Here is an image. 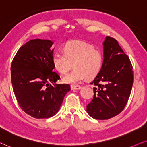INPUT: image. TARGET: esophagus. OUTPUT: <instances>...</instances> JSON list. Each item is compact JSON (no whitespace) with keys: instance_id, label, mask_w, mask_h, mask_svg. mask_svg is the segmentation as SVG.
<instances>
[{"instance_id":"1","label":"esophagus","mask_w":147,"mask_h":147,"mask_svg":"<svg viewBox=\"0 0 147 147\" xmlns=\"http://www.w3.org/2000/svg\"><path fill=\"white\" fill-rule=\"evenodd\" d=\"M70 89H71V90H78V89H81V87L80 85H72L70 86Z\"/></svg>"}]
</instances>
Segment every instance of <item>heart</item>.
Listing matches in <instances>:
<instances>
[{
	"label": "heart",
	"instance_id": "b5f03b06",
	"mask_svg": "<svg viewBox=\"0 0 147 147\" xmlns=\"http://www.w3.org/2000/svg\"><path fill=\"white\" fill-rule=\"evenodd\" d=\"M52 62L61 74L67 73L74 65L75 69L62 77V81L75 84L87 77L91 79L96 77L102 68L103 56L100 50L91 44L72 41L64 46V53L54 54Z\"/></svg>",
	"mask_w": 147,
	"mask_h": 147
}]
</instances>
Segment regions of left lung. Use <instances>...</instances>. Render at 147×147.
Segmentation results:
<instances>
[{"label": "left lung", "mask_w": 147, "mask_h": 147, "mask_svg": "<svg viewBox=\"0 0 147 147\" xmlns=\"http://www.w3.org/2000/svg\"><path fill=\"white\" fill-rule=\"evenodd\" d=\"M103 45L102 68L91 83L94 96L87 105L88 114L97 120L113 118L124 109L134 79L130 60L117 40L107 36Z\"/></svg>", "instance_id": "obj_1"}]
</instances>
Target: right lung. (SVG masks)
Returning <instances> with one entry per match:
<instances>
[{"label": "right lung", "mask_w": 147, "mask_h": 147, "mask_svg": "<svg viewBox=\"0 0 147 147\" xmlns=\"http://www.w3.org/2000/svg\"><path fill=\"white\" fill-rule=\"evenodd\" d=\"M53 42L35 39L19 48L11 64V82L21 108L37 119L48 118L59 111L70 90L68 84H56L53 71Z\"/></svg>", "instance_id": "right-lung-1"}]
</instances>
